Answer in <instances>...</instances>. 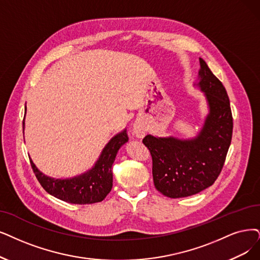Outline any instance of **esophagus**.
<instances>
[{"label":"esophagus","instance_id":"esophagus-1","mask_svg":"<svg viewBox=\"0 0 260 260\" xmlns=\"http://www.w3.org/2000/svg\"><path fill=\"white\" fill-rule=\"evenodd\" d=\"M133 134L138 138L144 137L145 134V127L141 121H136L133 124Z\"/></svg>","mask_w":260,"mask_h":260}]
</instances>
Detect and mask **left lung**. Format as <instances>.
I'll use <instances>...</instances> for the list:
<instances>
[{
  "label": "left lung",
  "mask_w": 260,
  "mask_h": 260,
  "mask_svg": "<svg viewBox=\"0 0 260 260\" xmlns=\"http://www.w3.org/2000/svg\"><path fill=\"white\" fill-rule=\"evenodd\" d=\"M200 82L209 113L197 137L189 140L143 139L152 158L155 189L171 199L191 196L209 188L223 169L233 137V115L230 98L222 82L203 58H200Z\"/></svg>",
  "instance_id": "1"
}]
</instances>
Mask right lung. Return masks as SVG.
Returning a JSON list of instances; mask_svg holds the SVG:
<instances>
[{
  "label": "right lung",
  "mask_w": 260,
  "mask_h": 260,
  "mask_svg": "<svg viewBox=\"0 0 260 260\" xmlns=\"http://www.w3.org/2000/svg\"><path fill=\"white\" fill-rule=\"evenodd\" d=\"M128 140L126 129L116 134L103 148L95 165L86 173L74 178L55 179L48 177L36 168L32 160L29 161L39 183L52 196L70 204L86 205L99 203L106 199L112 189V165L115 161L118 149L124 143H127Z\"/></svg>",
  "instance_id": "obj_1"
}]
</instances>
